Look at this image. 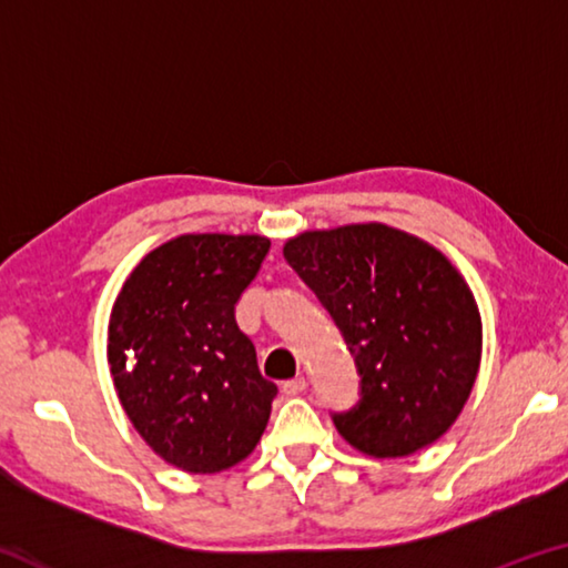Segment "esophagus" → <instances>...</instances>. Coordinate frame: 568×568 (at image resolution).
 Listing matches in <instances>:
<instances>
[{
  "label": "esophagus",
  "instance_id": "1",
  "mask_svg": "<svg viewBox=\"0 0 568 568\" xmlns=\"http://www.w3.org/2000/svg\"><path fill=\"white\" fill-rule=\"evenodd\" d=\"M305 388H307V381L303 376H297V378H291V381L283 383L285 396H301V393H305Z\"/></svg>",
  "mask_w": 568,
  "mask_h": 568
}]
</instances>
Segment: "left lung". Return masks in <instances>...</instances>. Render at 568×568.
Instances as JSON below:
<instances>
[{"label":"left lung","instance_id":"left-lung-1","mask_svg":"<svg viewBox=\"0 0 568 568\" xmlns=\"http://www.w3.org/2000/svg\"><path fill=\"white\" fill-rule=\"evenodd\" d=\"M283 255L331 313L361 376L355 406L331 413L338 434L376 458L444 436L480 361V315L456 267L381 223L303 233Z\"/></svg>","mask_w":568,"mask_h":568}]
</instances>
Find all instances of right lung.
<instances>
[{
    "label": "right lung",
    "instance_id": "1",
    "mask_svg": "<svg viewBox=\"0 0 568 568\" xmlns=\"http://www.w3.org/2000/svg\"><path fill=\"white\" fill-rule=\"evenodd\" d=\"M271 240L180 235L134 267L114 301L108 361L132 426L168 464L215 474L253 454L277 396L235 305Z\"/></svg>",
    "mask_w": 568,
    "mask_h": 568
}]
</instances>
